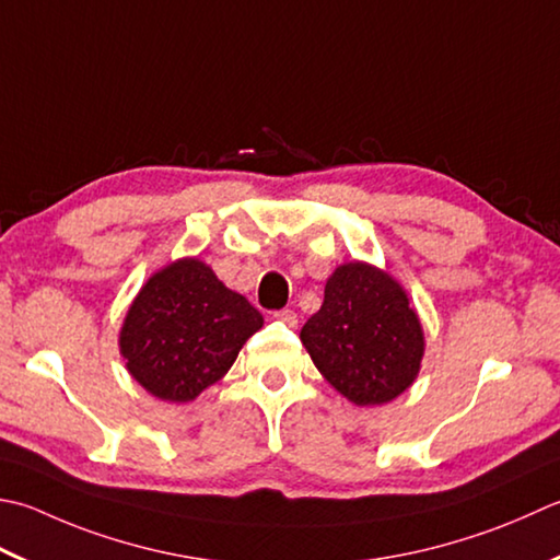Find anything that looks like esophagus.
I'll list each match as a JSON object with an SVG mask.
<instances>
[{
	"label": "esophagus",
	"instance_id": "obj_1",
	"mask_svg": "<svg viewBox=\"0 0 560 560\" xmlns=\"http://www.w3.org/2000/svg\"><path fill=\"white\" fill-rule=\"evenodd\" d=\"M273 317H277V320L283 323L287 327H295V325H299V315H295V313L289 311V308L277 311V313H273Z\"/></svg>",
	"mask_w": 560,
	"mask_h": 560
}]
</instances>
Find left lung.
<instances>
[{
	"instance_id": "8db88e82",
	"label": "left lung",
	"mask_w": 560,
	"mask_h": 560,
	"mask_svg": "<svg viewBox=\"0 0 560 560\" xmlns=\"http://www.w3.org/2000/svg\"><path fill=\"white\" fill-rule=\"evenodd\" d=\"M301 342L327 383L354 405L398 398L420 374L424 332L400 283L366 261L337 267Z\"/></svg>"
}]
</instances>
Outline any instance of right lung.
I'll list each match as a JSON object with an SVG mask.
<instances>
[{"label":"right lung","instance_id":"obj_1","mask_svg":"<svg viewBox=\"0 0 560 560\" xmlns=\"http://www.w3.org/2000/svg\"><path fill=\"white\" fill-rule=\"evenodd\" d=\"M261 325L265 317L245 295L230 291L201 259L184 257L145 281L118 347L128 374L150 396L189 402L228 374Z\"/></svg>","mask_w":560,"mask_h":560}]
</instances>
